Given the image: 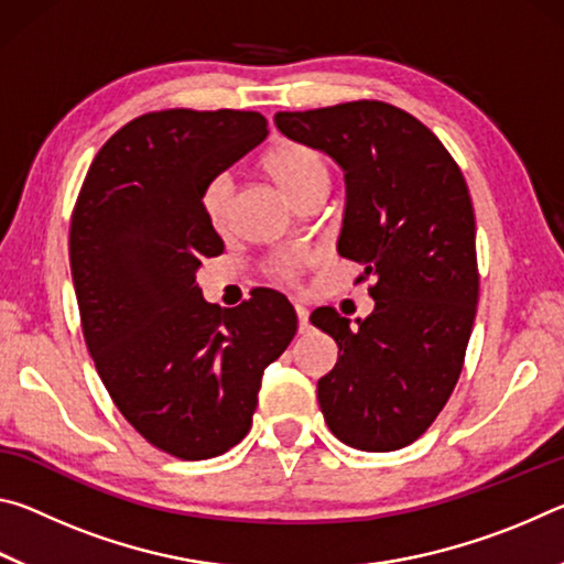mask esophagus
<instances>
[{"label": "esophagus", "mask_w": 564, "mask_h": 564, "mask_svg": "<svg viewBox=\"0 0 564 564\" xmlns=\"http://www.w3.org/2000/svg\"><path fill=\"white\" fill-rule=\"evenodd\" d=\"M295 316H299V330H301V333H308V330H311L308 308H305V305H299V303H295Z\"/></svg>", "instance_id": "1"}]
</instances>
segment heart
Segmentation results:
<instances>
[{"mask_svg": "<svg viewBox=\"0 0 564 564\" xmlns=\"http://www.w3.org/2000/svg\"><path fill=\"white\" fill-rule=\"evenodd\" d=\"M265 169L271 171V176L279 181V186L291 198L316 184H330V164L326 154L313 144H303V141H283V144L271 149V154L265 156ZM231 202L234 178L228 171H224V174H216L208 181L202 191L204 216L216 231H224L231 224ZM303 263V253H279L265 263V273L275 281L293 283L299 279Z\"/></svg>", "mask_w": 564, "mask_h": 564, "instance_id": "1", "label": "heart"}]
</instances>
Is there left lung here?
<instances>
[{
	"instance_id": "1",
	"label": "left lung",
	"mask_w": 564,
	"mask_h": 564,
	"mask_svg": "<svg viewBox=\"0 0 564 564\" xmlns=\"http://www.w3.org/2000/svg\"><path fill=\"white\" fill-rule=\"evenodd\" d=\"M275 127L346 171L343 259L373 279L376 311L350 328L336 308L311 323L338 343L318 403L340 443L388 453L417 441L445 408L470 340L480 273L460 166L413 113L360 99L279 111Z\"/></svg>"
}]
</instances>
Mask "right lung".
Instances as JSON below:
<instances>
[{
    "label": "right lung",
    "mask_w": 564,
    "mask_h": 564,
    "mask_svg": "<svg viewBox=\"0 0 564 564\" xmlns=\"http://www.w3.org/2000/svg\"><path fill=\"white\" fill-rule=\"evenodd\" d=\"M265 137L259 111L141 113L94 156L72 212V279L97 373L133 431L181 460L243 441L263 370L299 328L271 289L224 311L196 283L202 261L224 253L202 191Z\"/></svg>",
    "instance_id": "obj_1"
}]
</instances>
